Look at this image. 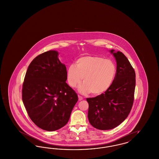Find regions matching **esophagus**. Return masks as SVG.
<instances>
[{
	"mask_svg": "<svg viewBox=\"0 0 159 159\" xmlns=\"http://www.w3.org/2000/svg\"><path fill=\"white\" fill-rule=\"evenodd\" d=\"M78 98H79V101H82V100H83V97H81V96H80V95H78Z\"/></svg>",
	"mask_w": 159,
	"mask_h": 159,
	"instance_id": "34e87169",
	"label": "esophagus"
}]
</instances>
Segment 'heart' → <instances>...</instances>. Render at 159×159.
Returning <instances> with one entry per match:
<instances>
[{
	"instance_id": "b5f03b06",
	"label": "heart",
	"mask_w": 159,
	"mask_h": 159,
	"mask_svg": "<svg viewBox=\"0 0 159 159\" xmlns=\"http://www.w3.org/2000/svg\"><path fill=\"white\" fill-rule=\"evenodd\" d=\"M116 75V66L113 61L99 56H85L71 64L67 70V81L71 88L81 82L79 91L83 93L91 92L99 95L111 86Z\"/></svg>"
}]
</instances>
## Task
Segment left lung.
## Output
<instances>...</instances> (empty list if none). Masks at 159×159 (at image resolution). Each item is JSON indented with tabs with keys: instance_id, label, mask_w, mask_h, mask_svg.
Segmentation results:
<instances>
[{
	"instance_id": "left-lung-1",
	"label": "left lung",
	"mask_w": 159,
	"mask_h": 159,
	"mask_svg": "<svg viewBox=\"0 0 159 159\" xmlns=\"http://www.w3.org/2000/svg\"><path fill=\"white\" fill-rule=\"evenodd\" d=\"M110 52L117 62L113 83L104 93L86 98L89 123L99 130L112 129L121 124L128 116L134 100L135 70L122 52L113 49Z\"/></svg>"
}]
</instances>
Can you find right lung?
<instances>
[{"label":"right lung","instance_id":"right-lung-1","mask_svg":"<svg viewBox=\"0 0 159 159\" xmlns=\"http://www.w3.org/2000/svg\"><path fill=\"white\" fill-rule=\"evenodd\" d=\"M58 56L55 51L37 56L27 68L23 84L22 99L29 116L47 131L64 126L78 100L66 82V67Z\"/></svg>","mask_w":159,"mask_h":159}]
</instances>
